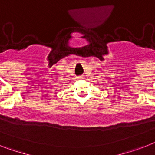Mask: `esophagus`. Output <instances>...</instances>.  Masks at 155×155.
<instances>
[{"mask_svg": "<svg viewBox=\"0 0 155 155\" xmlns=\"http://www.w3.org/2000/svg\"><path fill=\"white\" fill-rule=\"evenodd\" d=\"M83 77H84V75H80V76H79V79H82Z\"/></svg>", "mask_w": 155, "mask_h": 155, "instance_id": "esophagus-1", "label": "esophagus"}]
</instances>
